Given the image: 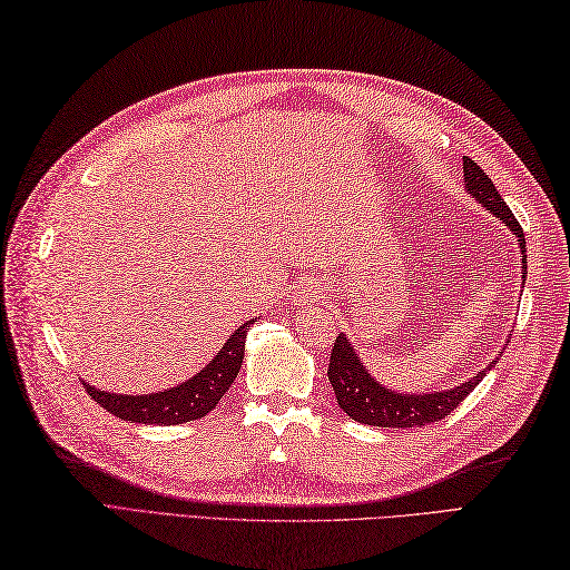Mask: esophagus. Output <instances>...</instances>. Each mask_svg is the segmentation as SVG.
Returning a JSON list of instances; mask_svg holds the SVG:
<instances>
[{
	"instance_id": "34e87169",
	"label": "esophagus",
	"mask_w": 570,
	"mask_h": 570,
	"mask_svg": "<svg viewBox=\"0 0 570 570\" xmlns=\"http://www.w3.org/2000/svg\"><path fill=\"white\" fill-rule=\"evenodd\" d=\"M322 293L324 283L317 281V277H307V281H299V285H295L293 302L295 305H315V302H320Z\"/></svg>"
}]
</instances>
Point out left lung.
Instances as JSON below:
<instances>
[{
	"label": "left lung",
	"mask_w": 570,
	"mask_h": 570,
	"mask_svg": "<svg viewBox=\"0 0 570 570\" xmlns=\"http://www.w3.org/2000/svg\"><path fill=\"white\" fill-rule=\"evenodd\" d=\"M462 171H464V189L472 196L474 202L482 204L487 212L494 214L502 224L509 226V230L517 236L519 248H521V265L527 263V240H524V230H521L519 220L514 214L509 212V206L504 204L502 196H499L497 187L492 179L487 177L484 169L478 167V161H472L470 157H462ZM527 277V271L521 273ZM502 356V352H499ZM494 362H490L492 368ZM484 368V371H487ZM484 371H480L478 376H472L468 381H462L455 389H445V391H428V393H401L386 389L383 383H379L374 376L368 374V368L362 364L356 350L350 342V336L340 334L334 342V350L330 356V383L334 389L336 403L340 409L352 417L356 423L364 425H379V428H417V425H428L435 423L440 417L450 415L458 405L468 399V393L474 391V386L482 381Z\"/></svg>",
	"instance_id": "8db88e82"
}]
</instances>
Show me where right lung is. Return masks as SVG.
<instances>
[{"label": "right lung", "instance_id": "obj_1", "mask_svg": "<svg viewBox=\"0 0 570 570\" xmlns=\"http://www.w3.org/2000/svg\"><path fill=\"white\" fill-rule=\"evenodd\" d=\"M253 320L228 336L220 352L208 362L199 374H194L179 386H171L157 393H139V396H127V393L100 391L83 381L88 396L102 405L108 413L122 417V421L147 423V425H179L187 421L204 417L208 411L216 409V403L224 399L230 383L236 381L238 368L243 364V352H246V334Z\"/></svg>", "mask_w": 570, "mask_h": 570}]
</instances>
